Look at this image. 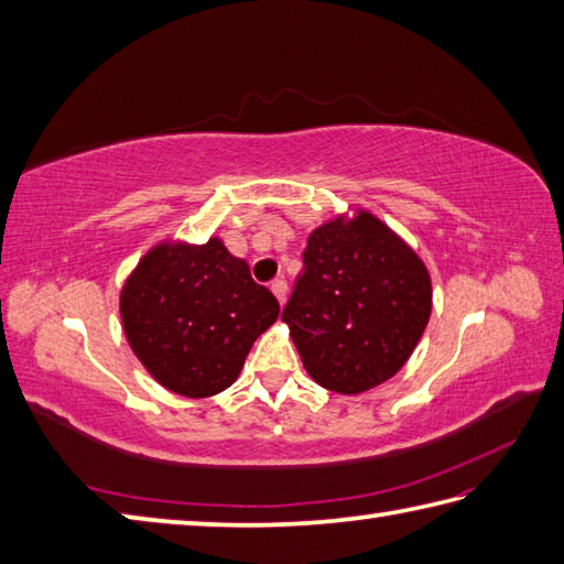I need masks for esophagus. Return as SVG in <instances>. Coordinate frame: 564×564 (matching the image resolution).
Returning a JSON list of instances; mask_svg holds the SVG:
<instances>
[{
	"label": "esophagus",
	"mask_w": 564,
	"mask_h": 564,
	"mask_svg": "<svg viewBox=\"0 0 564 564\" xmlns=\"http://www.w3.org/2000/svg\"><path fill=\"white\" fill-rule=\"evenodd\" d=\"M271 291H273L275 297H279V303L283 305L285 303V293H289V283H285L283 275H281V279H273L271 281Z\"/></svg>",
	"instance_id": "obj_1"
}]
</instances>
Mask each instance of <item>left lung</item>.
Wrapping results in <instances>:
<instances>
[{"mask_svg": "<svg viewBox=\"0 0 564 564\" xmlns=\"http://www.w3.org/2000/svg\"><path fill=\"white\" fill-rule=\"evenodd\" d=\"M433 311L425 263L369 213L307 237L283 323L311 377L335 393L383 383L413 355Z\"/></svg>", "mask_w": 564, "mask_h": 564, "instance_id": "obj_1", "label": "left lung"}]
</instances>
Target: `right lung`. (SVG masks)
Returning a JSON list of instances; mask_svg holds the SVG:
<instances>
[{
    "mask_svg": "<svg viewBox=\"0 0 564 564\" xmlns=\"http://www.w3.org/2000/svg\"><path fill=\"white\" fill-rule=\"evenodd\" d=\"M119 311L151 377L173 393L205 399L235 383L281 307L251 279L245 259L209 239L200 247L151 249L124 283Z\"/></svg>",
    "mask_w": 564,
    "mask_h": 564,
    "instance_id": "add662e5",
    "label": "right lung"
}]
</instances>
